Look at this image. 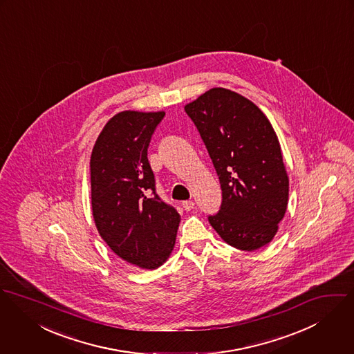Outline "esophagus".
I'll return each instance as SVG.
<instances>
[{"instance_id": "1", "label": "esophagus", "mask_w": 354, "mask_h": 354, "mask_svg": "<svg viewBox=\"0 0 354 354\" xmlns=\"http://www.w3.org/2000/svg\"><path fill=\"white\" fill-rule=\"evenodd\" d=\"M182 205H183V209L187 210V212H190V210H193L196 207L194 201H185Z\"/></svg>"}]
</instances>
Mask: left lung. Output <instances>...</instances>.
<instances>
[{"label": "left lung", "mask_w": 354, "mask_h": 354, "mask_svg": "<svg viewBox=\"0 0 354 354\" xmlns=\"http://www.w3.org/2000/svg\"><path fill=\"white\" fill-rule=\"evenodd\" d=\"M217 171L223 203L209 223L230 245L255 251L269 244L283 218L289 178L274 129L240 93L212 88L185 106Z\"/></svg>", "instance_id": "1"}]
</instances>
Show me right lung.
I'll return each instance as SVG.
<instances>
[{
    "label": "right lung",
    "mask_w": 354,
    "mask_h": 354,
    "mask_svg": "<svg viewBox=\"0 0 354 354\" xmlns=\"http://www.w3.org/2000/svg\"><path fill=\"white\" fill-rule=\"evenodd\" d=\"M164 111L126 110L110 119L91 155V205L99 235L123 261L158 269L171 255L180 214L155 192L148 161Z\"/></svg>",
    "instance_id": "obj_1"
}]
</instances>
